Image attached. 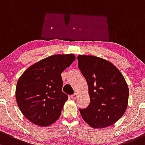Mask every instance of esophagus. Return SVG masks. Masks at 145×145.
<instances>
[{
  "instance_id": "1",
  "label": "esophagus",
  "mask_w": 145,
  "mask_h": 145,
  "mask_svg": "<svg viewBox=\"0 0 145 145\" xmlns=\"http://www.w3.org/2000/svg\"><path fill=\"white\" fill-rule=\"evenodd\" d=\"M77 97H78L77 93H74V94H72V95L71 96V98L72 99H76L77 98Z\"/></svg>"
}]
</instances>
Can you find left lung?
I'll use <instances>...</instances> for the list:
<instances>
[{
  "label": "left lung",
  "instance_id": "1",
  "mask_svg": "<svg viewBox=\"0 0 145 145\" xmlns=\"http://www.w3.org/2000/svg\"><path fill=\"white\" fill-rule=\"evenodd\" d=\"M77 59L90 97L89 106L79 108L82 117L95 129L115 124L128 105L129 88L124 76L116 67L101 57L79 55Z\"/></svg>",
  "mask_w": 145,
  "mask_h": 145
}]
</instances>
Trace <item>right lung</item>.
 Wrapping results in <instances>:
<instances>
[{
	"mask_svg": "<svg viewBox=\"0 0 145 145\" xmlns=\"http://www.w3.org/2000/svg\"><path fill=\"white\" fill-rule=\"evenodd\" d=\"M73 54L54 55L27 69L19 78L16 99L21 112L35 124L47 126L60 116L68 95L61 74L75 60Z\"/></svg>",
	"mask_w": 145,
	"mask_h": 145,
	"instance_id": "obj_1",
	"label": "right lung"
}]
</instances>
